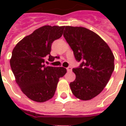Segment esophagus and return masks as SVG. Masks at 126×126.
<instances>
[{
    "mask_svg": "<svg viewBox=\"0 0 126 126\" xmlns=\"http://www.w3.org/2000/svg\"><path fill=\"white\" fill-rule=\"evenodd\" d=\"M66 70H67L68 72H70V71H71V68L70 66H69V67L66 68Z\"/></svg>",
    "mask_w": 126,
    "mask_h": 126,
    "instance_id": "esophagus-1",
    "label": "esophagus"
}]
</instances>
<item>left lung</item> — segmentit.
<instances>
[{"mask_svg":"<svg viewBox=\"0 0 126 126\" xmlns=\"http://www.w3.org/2000/svg\"><path fill=\"white\" fill-rule=\"evenodd\" d=\"M63 36L74 52L76 61L74 81L70 83L72 93L81 100L99 94L109 82L114 70V56L109 46L84 27H64Z\"/></svg>","mask_w":126,"mask_h":126,"instance_id":"obj_1","label":"left lung"}]
</instances>
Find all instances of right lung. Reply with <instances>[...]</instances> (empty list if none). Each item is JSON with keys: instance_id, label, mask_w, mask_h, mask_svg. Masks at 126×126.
I'll return each instance as SVG.
<instances>
[{"instance_id": "right-lung-1", "label": "right lung", "mask_w": 126, "mask_h": 126, "mask_svg": "<svg viewBox=\"0 0 126 126\" xmlns=\"http://www.w3.org/2000/svg\"><path fill=\"white\" fill-rule=\"evenodd\" d=\"M64 27L44 26L24 37L14 47L10 66L23 93L33 101L43 102L55 93L59 79L65 75L64 67L46 66L45 59L54 61L51 46L60 38Z\"/></svg>"}]
</instances>
